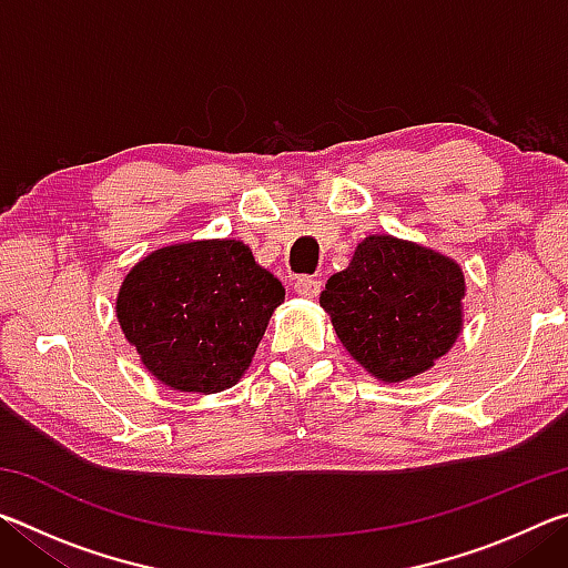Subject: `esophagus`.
Wrapping results in <instances>:
<instances>
[{
    "instance_id": "1",
    "label": "esophagus",
    "mask_w": 568,
    "mask_h": 568,
    "mask_svg": "<svg viewBox=\"0 0 568 568\" xmlns=\"http://www.w3.org/2000/svg\"><path fill=\"white\" fill-rule=\"evenodd\" d=\"M295 293L301 295V297H315L321 293V287H323V281H318V277H311V275H301L295 281Z\"/></svg>"
}]
</instances>
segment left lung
I'll list each match as a JSON object with an SVG mask.
<instances>
[{
	"mask_svg": "<svg viewBox=\"0 0 568 568\" xmlns=\"http://www.w3.org/2000/svg\"><path fill=\"white\" fill-rule=\"evenodd\" d=\"M460 265L408 240L371 235L331 275L323 311L355 361L386 383L426 373L464 328Z\"/></svg>",
	"mask_w": 568,
	"mask_h": 568,
	"instance_id": "1",
	"label": "left lung"
}]
</instances>
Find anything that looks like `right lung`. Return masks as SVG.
<instances>
[{
  "label": "right lung",
  "instance_id": "obj_1",
  "mask_svg": "<svg viewBox=\"0 0 568 568\" xmlns=\"http://www.w3.org/2000/svg\"><path fill=\"white\" fill-rule=\"evenodd\" d=\"M285 287L240 240L160 247L124 275L118 321L142 365L172 390L235 386Z\"/></svg>",
  "mask_w": 568,
  "mask_h": 568
}]
</instances>
